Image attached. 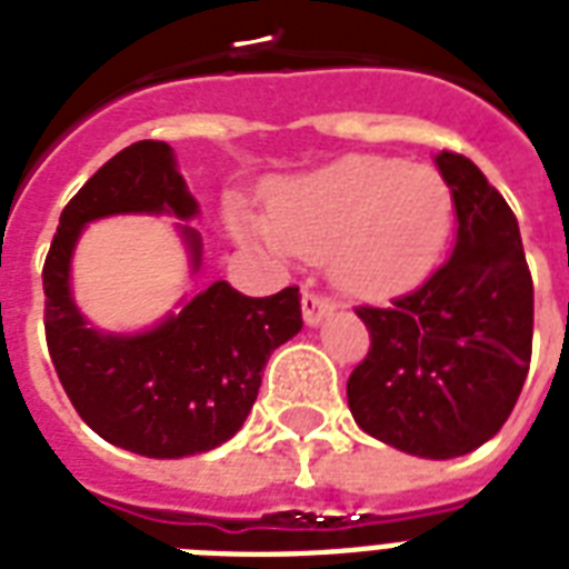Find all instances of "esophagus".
Listing matches in <instances>:
<instances>
[{"label": "esophagus", "instance_id": "obj_1", "mask_svg": "<svg viewBox=\"0 0 569 569\" xmlns=\"http://www.w3.org/2000/svg\"><path fill=\"white\" fill-rule=\"evenodd\" d=\"M301 310H303V321H307V325H319V321L325 319L330 310H333V301H330V298H325V295L310 292V289H307V292L301 295Z\"/></svg>", "mask_w": 569, "mask_h": 569}]
</instances>
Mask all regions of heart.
Here are the masks:
<instances>
[{"label":"heart","mask_w":569,"mask_h":569,"mask_svg":"<svg viewBox=\"0 0 569 569\" xmlns=\"http://www.w3.org/2000/svg\"><path fill=\"white\" fill-rule=\"evenodd\" d=\"M449 182L428 164L348 156L283 182L271 218L232 214L239 236L280 262L325 259L330 277L360 298L401 292L440 259L451 232Z\"/></svg>","instance_id":"obj_1"}]
</instances>
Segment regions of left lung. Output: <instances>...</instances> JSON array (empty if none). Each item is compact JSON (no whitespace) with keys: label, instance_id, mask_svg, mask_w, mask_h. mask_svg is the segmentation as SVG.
<instances>
[{"label":"left lung","instance_id":"1","mask_svg":"<svg viewBox=\"0 0 569 569\" xmlns=\"http://www.w3.org/2000/svg\"><path fill=\"white\" fill-rule=\"evenodd\" d=\"M458 241L413 292L357 307L369 355L348 378L355 422L419 458L478 449L511 416L531 363L535 286L520 223L467 156H437Z\"/></svg>","mask_w":569,"mask_h":569}]
</instances>
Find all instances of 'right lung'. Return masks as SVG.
<instances>
[{"label":"right lung","mask_w":569,"mask_h":569,"mask_svg":"<svg viewBox=\"0 0 569 569\" xmlns=\"http://www.w3.org/2000/svg\"><path fill=\"white\" fill-rule=\"evenodd\" d=\"M120 212L197 214L164 141L120 150L64 206L43 262L49 357L76 413L102 440L144 458L200 455L248 419L271 351L303 328L301 295L286 286L248 298L218 280L147 333H100L70 298V257L84 223ZM182 236L197 268L200 232L182 227Z\"/></svg>","instance_id":"add662e5"}]
</instances>
